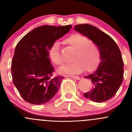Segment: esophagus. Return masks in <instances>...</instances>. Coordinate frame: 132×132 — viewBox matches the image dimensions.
Wrapping results in <instances>:
<instances>
[{"instance_id": "obj_1", "label": "esophagus", "mask_w": 132, "mask_h": 132, "mask_svg": "<svg viewBox=\"0 0 132 132\" xmlns=\"http://www.w3.org/2000/svg\"><path fill=\"white\" fill-rule=\"evenodd\" d=\"M68 77H71V78H74V79H75V80H80V78L79 77H78V76H75V75H70V76H68Z\"/></svg>"}]
</instances>
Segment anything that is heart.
<instances>
[{
  "mask_svg": "<svg viewBox=\"0 0 132 132\" xmlns=\"http://www.w3.org/2000/svg\"><path fill=\"white\" fill-rule=\"evenodd\" d=\"M65 43L75 50L73 56V62L60 68L61 73H80L85 69L86 71H93L98 66L100 54L99 49L94 42L89 40L86 36L80 34H73L65 39ZM49 58L57 66L63 63V59L57 42L54 43L49 50Z\"/></svg>",
  "mask_w": 132,
  "mask_h": 132,
  "instance_id": "obj_1",
  "label": "heart"
}]
</instances>
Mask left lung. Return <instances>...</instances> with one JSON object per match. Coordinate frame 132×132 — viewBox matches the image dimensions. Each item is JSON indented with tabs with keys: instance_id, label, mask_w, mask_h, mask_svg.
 Instances as JSON below:
<instances>
[{
	"instance_id": "8db88e82",
	"label": "left lung",
	"mask_w": 132,
	"mask_h": 132,
	"mask_svg": "<svg viewBox=\"0 0 132 132\" xmlns=\"http://www.w3.org/2000/svg\"><path fill=\"white\" fill-rule=\"evenodd\" d=\"M74 28L95 43L100 52L97 70L85 77L91 80L93 87L84 95L93 102H106L115 95L123 82L124 63L120 50L111 37L93 25L79 24Z\"/></svg>"
}]
</instances>
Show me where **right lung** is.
Masks as SVG:
<instances>
[{"mask_svg":"<svg viewBox=\"0 0 132 132\" xmlns=\"http://www.w3.org/2000/svg\"><path fill=\"white\" fill-rule=\"evenodd\" d=\"M71 25H43L31 30L18 43L11 62L13 82L25 102L41 105L59 89L62 76H53L49 50L57 39L67 34Z\"/></svg>","mask_w":132,"mask_h":132,"instance_id":"1","label":"right lung"}]
</instances>
